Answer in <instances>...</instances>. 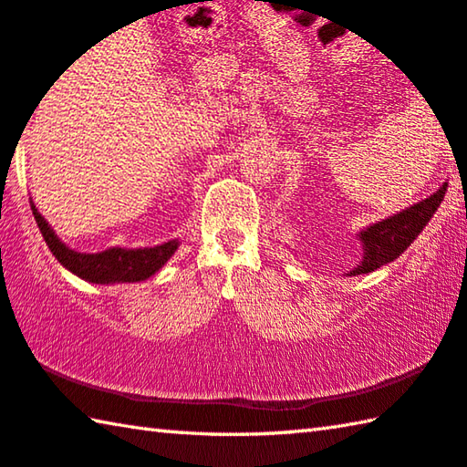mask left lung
<instances>
[{
  "label": "left lung",
  "mask_w": 467,
  "mask_h": 467,
  "mask_svg": "<svg viewBox=\"0 0 467 467\" xmlns=\"http://www.w3.org/2000/svg\"><path fill=\"white\" fill-rule=\"evenodd\" d=\"M447 192V182L441 184L437 192H432L429 199L406 207L404 211L396 213L388 219H381L378 223L367 225L365 229L357 234L358 242L363 246V256L353 271L347 273V276L365 275L371 271H378L379 266L394 263L400 254L410 246V244L419 238L424 225L429 223L431 217L435 215L441 201Z\"/></svg>",
  "instance_id": "1"
}]
</instances>
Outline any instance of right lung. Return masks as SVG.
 Instances as JSON below:
<instances>
[{"label": "right lung", "mask_w": 467, "mask_h": 467, "mask_svg": "<svg viewBox=\"0 0 467 467\" xmlns=\"http://www.w3.org/2000/svg\"><path fill=\"white\" fill-rule=\"evenodd\" d=\"M32 215L43 234L48 250L53 252L57 263H61L69 273L94 285H117L139 283L150 279L160 268L174 256L180 240H168L151 248H120L112 246L104 252H78L59 240L51 223L40 215L36 204L30 202Z\"/></svg>", "instance_id": "right-lung-1"}]
</instances>
